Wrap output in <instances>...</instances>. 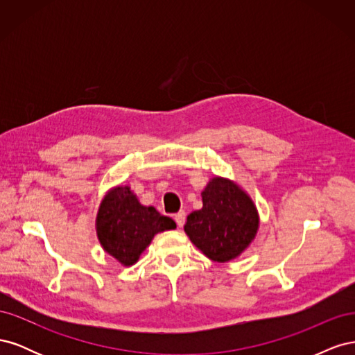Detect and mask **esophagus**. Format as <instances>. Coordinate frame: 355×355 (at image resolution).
Segmentation results:
<instances>
[{
    "label": "esophagus",
    "mask_w": 355,
    "mask_h": 355,
    "mask_svg": "<svg viewBox=\"0 0 355 355\" xmlns=\"http://www.w3.org/2000/svg\"><path fill=\"white\" fill-rule=\"evenodd\" d=\"M185 220H187V214L185 211H179L175 214V222L179 228H182L185 225Z\"/></svg>",
    "instance_id": "esophagus-1"
}]
</instances>
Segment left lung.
Listing matches in <instances>:
<instances>
[{
    "label": "left lung",
    "mask_w": 355,
    "mask_h": 355,
    "mask_svg": "<svg viewBox=\"0 0 355 355\" xmlns=\"http://www.w3.org/2000/svg\"><path fill=\"white\" fill-rule=\"evenodd\" d=\"M259 218L253 201L234 182L214 178L202 191V209L187 218L189 240L214 262L237 257L254 239Z\"/></svg>",
    "instance_id": "1"
}]
</instances>
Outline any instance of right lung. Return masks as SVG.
Here are the masks:
<instances>
[{"label":"right lung","instance_id":"1","mask_svg":"<svg viewBox=\"0 0 355 355\" xmlns=\"http://www.w3.org/2000/svg\"><path fill=\"white\" fill-rule=\"evenodd\" d=\"M96 227L103 249L128 266L139 259L157 232L173 230L176 223L154 207L142 206L128 187H118L105 196Z\"/></svg>","mask_w":355,"mask_h":355}]
</instances>
